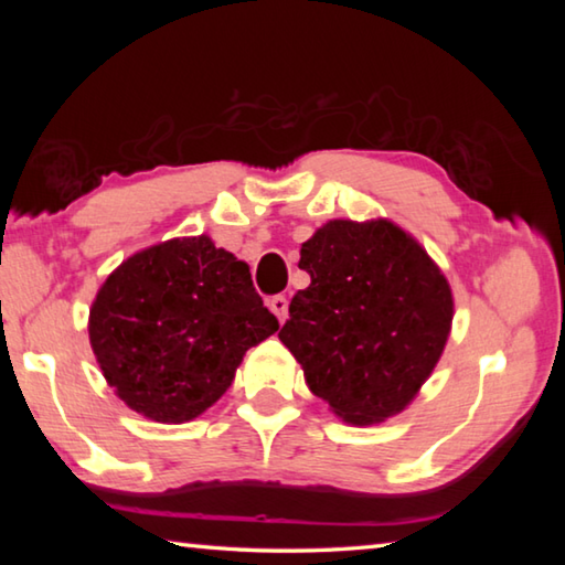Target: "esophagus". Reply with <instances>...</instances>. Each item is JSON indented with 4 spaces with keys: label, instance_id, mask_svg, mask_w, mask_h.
<instances>
[{
    "label": "esophagus",
    "instance_id": "obj_1",
    "mask_svg": "<svg viewBox=\"0 0 565 565\" xmlns=\"http://www.w3.org/2000/svg\"><path fill=\"white\" fill-rule=\"evenodd\" d=\"M269 309L276 313V319H279L281 323L286 321V317H289V299H286L284 294L274 296V299L269 301Z\"/></svg>",
    "mask_w": 565,
    "mask_h": 565
}]
</instances>
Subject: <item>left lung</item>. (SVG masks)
Returning <instances> with one entry per match:
<instances>
[{
	"label": "left lung",
	"instance_id": "8db88e82",
	"mask_svg": "<svg viewBox=\"0 0 565 565\" xmlns=\"http://www.w3.org/2000/svg\"><path fill=\"white\" fill-rule=\"evenodd\" d=\"M311 276L289 303L279 339L306 384L356 426L404 411L441 359L454 296L426 248L404 228L333 222L301 244Z\"/></svg>",
	"mask_w": 565,
	"mask_h": 565
}]
</instances>
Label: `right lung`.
<instances>
[{"instance_id": "1", "label": "right lung", "mask_w": 565, "mask_h": 565, "mask_svg": "<svg viewBox=\"0 0 565 565\" xmlns=\"http://www.w3.org/2000/svg\"><path fill=\"white\" fill-rule=\"evenodd\" d=\"M276 329L248 266L204 234L129 256L89 311L104 379L159 424L204 414L232 386L244 353Z\"/></svg>"}]
</instances>
